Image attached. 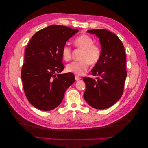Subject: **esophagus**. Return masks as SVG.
<instances>
[{
    "mask_svg": "<svg viewBox=\"0 0 148 148\" xmlns=\"http://www.w3.org/2000/svg\"><path fill=\"white\" fill-rule=\"evenodd\" d=\"M81 79V77H78V76H75V80L76 81H78V80Z\"/></svg>",
    "mask_w": 148,
    "mask_h": 148,
    "instance_id": "obj_1",
    "label": "esophagus"
}]
</instances>
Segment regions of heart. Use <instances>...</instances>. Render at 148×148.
Here are the masks:
<instances>
[{
  "instance_id": "heart-1",
  "label": "heart",
  "mask_w": 148,
  "mask_h": 148,
  "mask_svg": "<svg viewBox=\"0 0 148 148\" xmlns=\"http://www.w3.org/2000/svg\"><path fill=\"white\" fill-rule=\"evenodd\" d=\"M94 39L88 34H82L75 39L74 44L83 50L80 60L74 61L66 65L68 72L77 75H83L88 69L89 65H95L99 60L101 50L99 46L94 44ZM62 56L64 60L69 61L71 59V51L68 45H65L62 49Z\"/></svg>"
}]
</instances>
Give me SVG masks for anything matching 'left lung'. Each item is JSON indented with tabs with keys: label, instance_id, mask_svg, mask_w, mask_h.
<instances>
[{
	"label": "left lung",
	"instance_id": "obj_1",
	"mask_svg": "<svg viewBox=\"0 0 148 148\" xmlns=\"http://www.w3.org/2000/svg\"><path fill=\"white\" fill-rule=\"evenodd\" d=\"M99 39L101 56L91 70L96 79L83 77L86 84L84 99L96 109H104L115 104L123 91L126 71V54L122 41L107 29L88 30Z\"/></svg>",
	"mask_w": 148,
	"mask_h": 148
}]
</instances>
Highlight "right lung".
Instances as JSON below:
<instances>
[{
    "label": "right lung",
    "mask_w": 148,
    "mask_h": 148,
    "mask_svg": "<svg viewBox=\"0 0 148 148\" xmlns=\"http://www.w3.org/2000/svg\"><path fill=\"white\" fill-rule=\"evenodd\" d=\"M78 31L65 26L51 25L31 38L25 50L21 78L26 96L36 108L54 109L74 83L73 73H59L64 69L62 49Z\"/></svg>",
    "instance_id": "obj_1"
}]
</instances>
